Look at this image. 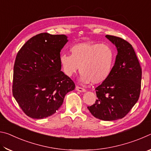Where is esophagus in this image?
Instances as JSON below:
<instances>
[{"label":"esophagus","mask_w":151,"mask_h":151,"mask_svg":"<svg viewBox=\"0 0 151 151\" xmlns=\"http://www.w3.org/2000/svg\"><path fill=\"white\" fill-rule=\"evenodd\" d=\"M76 90L78 91V92H81V93H84V92H86V89H85L84 88L80 87V86H76Z\"/></svg>","instance_id":"1"}]
</instances>
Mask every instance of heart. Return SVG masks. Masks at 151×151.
Returning a JSON list of instances; mask_svg holds the SVG:
<instances>
[{
    "label": "heart",
    "mask_w": 151,
    "mask_h": 151,
    "mask_svg": "<svg viewBox=\"0 0 151 151\" xmlns=\"http://www.w3.org/2000/svg\"><path fill=\"white\" fill-rule=\"evenodd\" d=\"M71 55L63 53L60 61L65 75L72 76L80 68L82 83H103L111 75L116 58L111 46L102 43L81 42L70 48Z\"/></svg>",
    "instance_id": "1"
}]
</instances>
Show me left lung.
Wrapping results in <instances>:
<instances>
[{
	"instance_id": "1",
	"label": "left lung",
	"mask_w": 151,
	"mask_h": 151,
	"mask_svg": "<svg viewBox=\"0 0 151 151\" xmlns=\"http://www.w3.org/2000/svg\"><path fill=\"white\" fill-rule=\"evenodd\" d=\"M117 55L111 75L95 88V103L87 106L96 119L115 121L125 116L139 100L142 69L132 45L120 37L106 35Z\"/></svg>"
}]
</instances>
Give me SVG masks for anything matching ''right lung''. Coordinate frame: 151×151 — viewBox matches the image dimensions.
<instances>
[{
    "mask_svg": "<svg viewBox=\"0 0 151 151\" xmlns=\"http://www.w3.org/2000/svg\"><path fill=\"white\" fill-rule=\"evenodd\" d=\"M65 35L40 33L30 39L17 53L12 94L28 116L42 119L55 114L75 85L61 71L60 50Z\"/></svg>",
    "mask_w": 151,
    "mask_h": 151,
    "instance_id": "obj_1",
    "label": "right lung"
}]
</instances>
